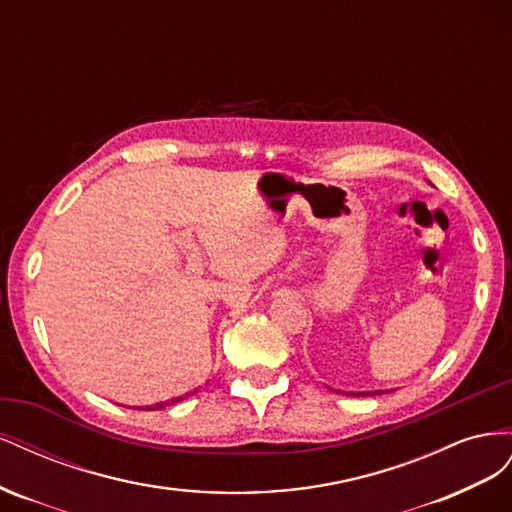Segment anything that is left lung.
Instances as JSON below:
<instances>
[{"mask_svg":"<svg viewBox=\"0 0 512 512\" xmlns=\"http://www.w3.org/2000/svg\"><path fill=\"white\" fill-rule=\"evenodd\" d=\"M380 393H384V391H367V393H356V395H380Z\"/></svg>","mask_w":512,"mask_h":512,"instance_id":"obj_1","label":"left lung"}]
</instances>
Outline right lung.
Returning a JSON list of instances; mask_svg holds the SVG:
<instances>
[{"instance_id":"obj_1","label":"right lung","mask_w":512,"mask_h":512,"mask_svg":"<svg viewBox=\"0 0 512 512\" xmlns=\"http://www.w3.org/2000/svg\"><path fill=\"white\" fill-rule=\"evenodd\" d=\"M183 397H177V399H173V404H177V401H181ZM164 406H168V401H164V404H156L153 408H149V410H162Z\"/></svg>"}]
</instances>
